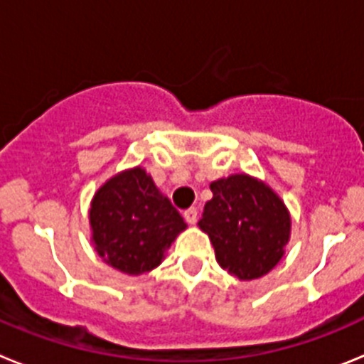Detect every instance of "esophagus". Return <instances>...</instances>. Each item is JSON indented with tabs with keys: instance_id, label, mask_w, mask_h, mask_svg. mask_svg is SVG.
I'll return each instance as SVG.
<instances>
[{
	"instance_id": "1",
	"label": "esophagus",
	"mask_w": 364,
	"mask_h": 364,
	"mask_svg": "<svg viewBox=\"0 0 364 364\" xmlns=\"http://www.w3.org/2000/svg\"><path fill=\"white\" fill-rule=\"evenodd\" d=\"M184 218H186V222H188V224H195V222H197V218H198V211H197V208H189V210H186L184 211Z\"/></svg>"
}]
</instances>
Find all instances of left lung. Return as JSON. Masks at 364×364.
<instances>
[{"label": "left lung", "mask_w": 364, "mask_h": 364, "mask_svg": "<svg viewBox=\"0 0 364 364\" xmlns=\"http://www.w3.org/2000/svg\"><path fill=\"white\" fill-rule=\"evenodd\" d=\"M198 228L210 237L215 259L239 281H253L272 272L284 257L291 217L284 200L266 182L235 173L210 184Z\"/></svg>", "instance_id": "1"}]
</instances>
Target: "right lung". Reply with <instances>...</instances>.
<instances>
[{"mask_svg":"<svg viewBox=\"0 0 364 364\" xmlns=\"http://www.w3.org/2000/svg\"><path fill=\"white\" fill-rule=\"evenodd\" d=\"M91 242L105 264L138 277L162 264L166 252L188 228L142 166L112 175L100 186L89 210Z\"/></svg>","mask_w":364,"mask_h":364,"instance_id":"1","label":"right lung"}]
</instances>
